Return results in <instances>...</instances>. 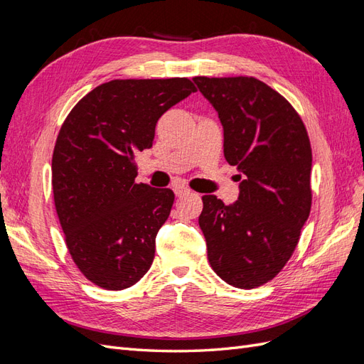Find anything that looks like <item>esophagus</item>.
I'll list each match as a JSON object with an SVG mask.
<instances>
[{
  "instance_id": "34e87169",
  "label": "esophagus",
  "mask_w": 364,
  "mask_h": 364,
  "mask_svg": "<svg viewBox=\"0 0 364 364\" xmlns=\"http://www.w3.org/2000/svg\"><path fill=\"white\" fill-rule=\"evenodd\" d=\"M173 191H174V194L178 196V197H182V196L190 193V188H186V186H183V185H174L173 186Z\"/></svg>"
}]
</instances>
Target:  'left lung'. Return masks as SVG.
Segmentation results:
<instances>
[{
	"label": "left lung",
	"instance_id": "8db88e82",
	"mask_svg": "<svg viewBox=\"0 0 364 364\" xmlns=\"http://www.w3.org/2000/svg\"><path fill=\"white\" fill-rule=\"evenodd\" d=\"M223 126L238 200L202 197L199 225L213 270L237 289L273 279L291 257L311 209V146L293 106L253 77H194Z\"/></svg>",
	"mask_w": 364,
	"mask_h": 364
}]
</instances>
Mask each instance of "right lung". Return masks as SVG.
Listing matches in <instances>:
<instances>
[{"label":"right lung","mask_w":364,"mask_h":364,"mask_svg":"<svg viewBox=\"0 0 364 364\" xmlns=\"http://www.w3.org/2000/svg\"><path fill=\"white\" fill-rule=\"evenodd\" d=\"M191 92L185 77L112 80L63 121L51 162L54 205L75 266L98 287H132L151 266L174 194L136 183L135 155L151 147L161 115Z\"/></svg>","instance_id":"add662e5"}]
</instances>
